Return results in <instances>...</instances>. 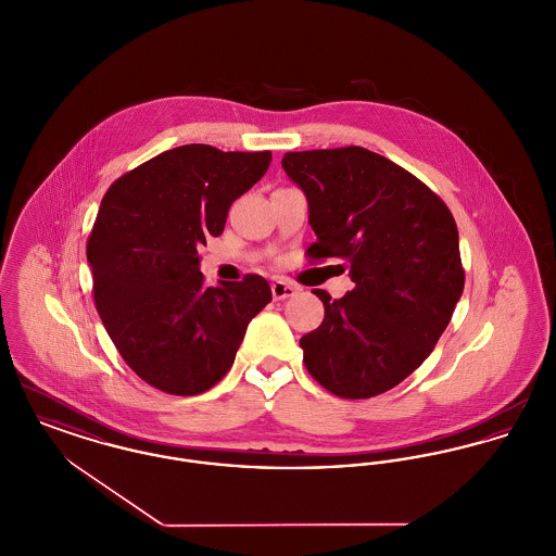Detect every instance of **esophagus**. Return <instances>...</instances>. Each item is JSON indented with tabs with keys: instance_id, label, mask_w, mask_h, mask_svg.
<instances>
[{
	"instance_id": "34e87169",
	"label": "esophagus",
	"mask_w": 556,
	"mask_h": 556,
	"mask_svg": "<svg viewBox=\"0 0 556 556\" xmlns=\"http://www.w3.org/2000/svg\"><path fill=\"white\" fill-rule=\"evenodd\" d=\"M270 292H273L275 300H286V298L294 295L298 290H295V286L288 283V281H273Z\"/></svg>"
}]
</instances>
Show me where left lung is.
<instances>
[{
  "mask_svg": "<svg viewBox=\"0 0 556 556\" xmlns=\"http://www.w3.org/2000/svg\"><path fill=\"white\" fill-rule=\"evenodd\" d=\"M308 201L315 261L340 262L355 290L300 338L308 374L342 399L391 391L430 355L464 290L457 227L414 174L363 147L286 153Z\"/></svg>",
  "mask_w": 556,
  "mask_h": 556,
  "instance_id": "1",
  "label": "left lung"
}]
</instances>
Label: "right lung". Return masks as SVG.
<instances>
[{
    "label": "right lung",
    "mask_w": 556,
    "mask_h": 556,
    "mask_svg": "<svg viewBox=\"0 0 556 556\" xmlns=\"http://www.w3.org/2000/svg\"><path fill=\"white\" fill-rule=\"evenodd\" d=\"M270 151L185 144L117 178L102 197L88 264L102 326L151 387L199 394L229 371L248 324L270 302L261 275L205 288L197 248L225 230L230 203Z\"/></svg>",
    "instance_id": "right-lung-1"
}]
</instances>
